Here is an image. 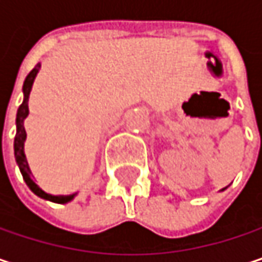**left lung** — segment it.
<instances>
[{"label": "left lung", "mask_w": 262, "mask_h": 262, "mask_svg": "<svg viewBox=\"0 0 262 262\" xmlns=\"http://www.w3.org/2000/svg\"><path fill=\"white\" fill-rule=\"evenodd\" d=\"M226 187H228V186H226ZM226 187H224V189H222V190H225V189H226ZM222 190H221V192H222Z\"/></svg>", "instance_id": "1"}]
</instances>
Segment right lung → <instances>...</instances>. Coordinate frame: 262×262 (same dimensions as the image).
Returning a JSON list of instances; mask_svg holds the SVG:
<instances>
[{"label":"right lung","instance_id":"add662e5","mask_svg":"<svg viewBox=\"0 0 262 262\" xmlns=\"http://www.w3.org/2000/svg\"><path fill=\"white\" fill-rule=\"evenodd\" d=\"M40 62L37 64L36 67L28 73V76L25 78L24 81V86H22V91H24V100L20 103V106L17 109V114H16V136H14V159H16V163L20 169V174L25 180L27 186L31 189V192H34L37 196L46 200V201L57 202V204H67L70 202L76 193H72V195H51V193H46L45 190H41L38 186L36 184V181L31 179L33 172L30 169V165H28V160H27V156L24 151V145H25V139H27V132L24 127V121L25 118L28 117L30 114V109H28V100H30V93H31V88H33V83L36 79L37 73L40 70Z\"/></svg>","mask_w":262,"mask_h":262}]
</instances>
